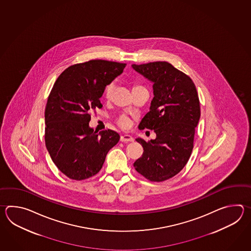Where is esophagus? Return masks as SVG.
<instances>
[{
  "label": "esophagus",
  "instance_id": "obj_1",
  "mask_svg": "<svg viewBox=\"0 0 251 251\" xmlns=\"http://www.w3.org/2000/svg\"><path fill=\"white\" fill-rule=\"evenodd\" d=\"M120 141L121 142H133V138L129 134H124L120 136Z\"/></svg>",
  "mask_w": 251,
  "mask_h": 251
}]
</instances>
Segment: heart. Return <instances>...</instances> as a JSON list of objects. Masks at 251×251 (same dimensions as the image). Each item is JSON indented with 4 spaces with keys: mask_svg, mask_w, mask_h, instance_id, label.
I'll return each mask as SVG.
<instances>
[{
    "mask_svg": "<svg viewBox=\"0 0 251 251\" xmlns=\"http://www.w3.org/2000/svg\"><path fill=\"white\" fill-rule=\"evenodd\" d=\"M141 89H144V87L140 85L138 83H133L132 85V91H138ZM115 90V84L111 82L108 85L106 86L105 88V91H104V96L107 100H110L112 97L113 92ZM118 124L123 128H127L130 126V120L126 116H121L120 118L118 119Z\"/></svg>",
    "mask_w": 251,
    "mask_h": 251,
    "instance_id": "heart-1",
    "label": "heart"
}]
</instances>
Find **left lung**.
I'll use <instances>...</instances> for the list:
<instances>
[{"label": "left lung", "mask_w": 251, "mask_h": 251, "mask_svg": "<svg viewBox=\"0 0 251 251\" xmlns=\"http://www.w3.org/2000/svg\"><path fill=\"white\" fill-rule=\"evenodd\" d=\"M153 83L150 111L139 129L153 130L156 138L136 139L144 148L133 167L151 181H164L176 175L191 155L195 129L200 119V103L193 80L168 62L132 64Z\"/></svg>", "instance_id": "obj_1"}]
</instances>
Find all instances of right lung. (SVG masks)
Returning a JSON list of instances; mask_svg holds the SVG:
<instances>
[{"mask_svg":"<svg viewBox=\"0 0 251 251\" xmlns=\"http://www.w3.org/2000/svg\"><path fill=\"white\" fill-rule=\"evenodd\" d=\"M126 64L91 60L72 65L60 75L45 110V141L59 171L75 180L96 175L108 151L118 144L112 130L90 127V112L100 108L106 86L123 73Z\"/></svg>","mask_w":251,"mask_h":251,"instance_id":"obj_1","label":"right lung"}]
</instances>
